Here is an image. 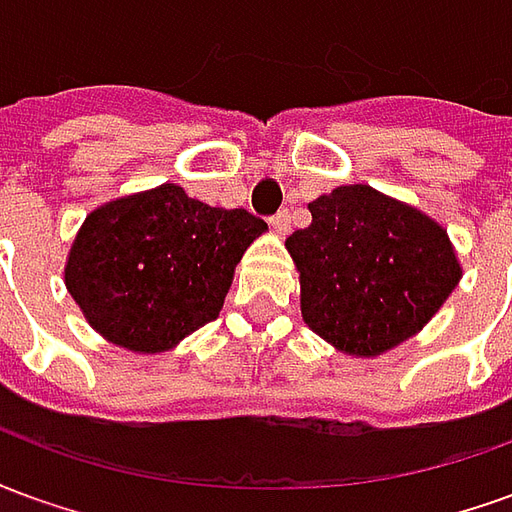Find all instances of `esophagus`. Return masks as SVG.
Here are the masks:
<instances>
[{
    "label": "esophagus",
    "instance_id": "1",
    "mask_svg": "<svg viewBox=\"0 0 512 512\" xmlns=\"http://www.w3.org/2000/svg\"><path fill=\"white\" fill-rule=\"evenodd\" d=\"M268 224L274 227V233L277 235H288L290 233V213L288 211L274 213V216L268 219Z\"/></svg>",
    "mask_w": 512,
    "mask_h": 512
}]
</instances>
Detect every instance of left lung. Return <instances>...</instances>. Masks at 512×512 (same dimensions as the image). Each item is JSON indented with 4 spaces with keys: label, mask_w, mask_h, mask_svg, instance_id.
I'll list each match as a JSON object with an SVG mask.
<instances>
[{
    "label": "left lung",
    "mask_w": 512,
    "mask_h": 512,
    "mask_svg": "<svg viewBox=\"0 0 512 512\" xmlns=\"http://www.w3.org/2000/svg\"><path fill=\"white\" fill-rule=\"evenodd\" d=\"M310 213V227L285 241L301 315L343 354L378 356L408 340L461 279L447 230L373 186H337Z\"/></svg>",
    "instance_id": "8db88e82"
}]
</instances>
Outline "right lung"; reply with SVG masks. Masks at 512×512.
<instances>
[{
	"label": "right lung",
	"mask_w": 512,
	"mask_h": 512,
	"mask_svg": "<svg viewBox=\"0 0 512 512\" xmlns=\"http://www.w3.org/2000/svg\"><path fill=\"white\" fill-rule=\"evenodd\" d=\"M263 230L244 208H211L164 183L87 216L65 285L95 332L158 354L219 315L235 263Z\"/></svg>",
	"instance_id": "obj_1"
}]
</instances>
